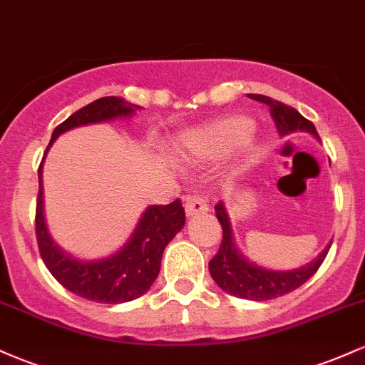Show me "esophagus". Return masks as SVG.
I'll list each match as a JSON object with an SVG mask.
<instances>
[{
    "instance_id": "34e87169",
    "label": "esophagus",
    "mask_w": 365,
    "mask_h": 365,
    "mask_svg": "<svg viewBox=\"0 0 365 365\" xmlns=\"http://www.w3.org/2000/svg\"><path fill=\"white\" fill-rule=\"evenodd\" d=\"M209 211V206L206 200L202 197L194 195V197H188L187 202H185V212L188 217L197 216V215H204V212Z\"/></svg>"
}]
</instances>
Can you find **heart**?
Masks as SVG:
<instances>
[{"label": "heart", "mask_w": 365, "mask_h": 365, "mask_svg": "<svg viewBox=\"0 0 365 365\" xmlns=\"http://www.w3.org/2000/svg\"><path fill=\"white\" fill-rule=\"evenodd\" d=\"M250 132H252L250 118L242 115L226 116L223 120L187 133L182 140L180 153L183 156L216 159L245 144Z\"/></svg>", "instance_id": "1"}]
</instances>
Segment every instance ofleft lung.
I'll use <instances>...</instances> for the list:
<instances>
[{
    "label": "left lung",
    "instance_id": "left-lung-1",
    "mask_svg": "<svg viewBox=\"0 0 365 365\" xmlns=\"http://www.w3.org/2000/svg\"><path fill=\"white\" fill-rule=\"evenodd\" d=\"M247 96L254 99V101L264 103L269 106V113L282 137L297 132H305L311 133L312 137L319 140V135H317V130L314 127L312 121L304 118L295 108L287 106V104L262 94ZM215 211L217 221H220L221 228H223V240H221L217 254L209 261V273H211L212 279H215L221 290L230 293V295H235L238 299L273 300L282 295H287V293L293 292L295 288L302 287L319 269L331 247L328 245L314 261L304 264V266L297 267V269H269V267L259 266V264L249 261L240 252V249L237 247L235 237H233V228L228 211H226L225 204L221 200L215 206Z\"/></svg>",
    "mask_w": 365,
    "mask_h": 365
}]
</instances>
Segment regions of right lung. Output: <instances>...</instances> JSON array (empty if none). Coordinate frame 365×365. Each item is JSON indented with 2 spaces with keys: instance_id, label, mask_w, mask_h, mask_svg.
I'll return each instance as SVG.
<instances>
[{
  "instance_id": "1",
  "label": "right lung",
  "mask_w": 365,
  "mask_h": 365,
  "mask_svg": "<svg viewBox=\"0 0 365 365\" xmlns=\"http://www.w3.org/2000/svg\"><path fill=\"white\" fill-rule=\"evenodd\" d=\"M135 111H140V106L123 98L108 96L96 99L54 128L44 158L61 133L86 125L132 118ZM44 158L37 171L39 194L36 207V235L46 267L66 290L92 302L123 304L139 299L158 278L165 247L185 226V209L182 207L180 199L166 206L145 207L132 235L115 254L101 259L75 257L53 240L46 225L43 200Z\"/></svg>"
}]
</instances>
